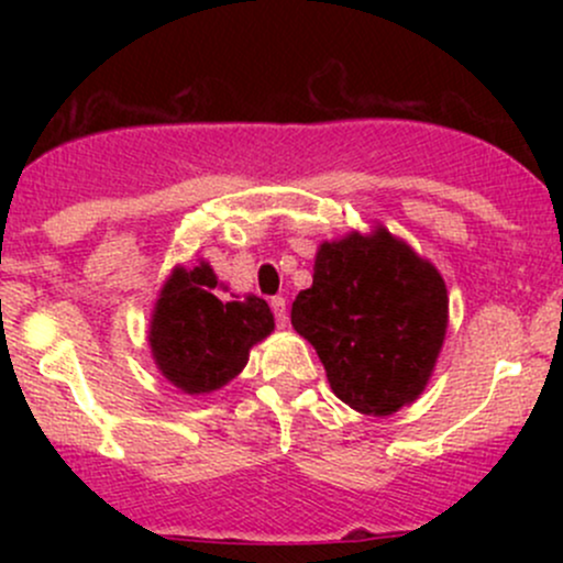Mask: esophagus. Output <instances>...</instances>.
<instances>
[{"mask_svg":"<svg viewBox=\"0 0 563 563\" xmlns=\"http://www.w3.org/2000/svg\"><path fill=\"white\" fill-rule=\"evenodd\" d=\"M269 307H273V312H275L277 328H286V322H288V318H286V299H283V296H275V299L269 301Z\"/></svg>","mask_w":563,"mask_h":563,"instance_id":"esophagus-1","label":"esophagus"}]
</instances>
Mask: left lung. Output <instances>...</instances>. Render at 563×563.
Listing matches in <instances>:
<instances>
[{
    "mask_svg": "<svg viewBox=\"0 0 563 563\" xmlns=\"http://www.w3.org/2000/svg\"><path fill=\"white\" fill-rule=\"evenodd\" d=\"M448 288L386 228L322 243L290 322L318 352L335 397L365 416L418 399L448 333Z\"/></svg>",
    "mask_w": 563,
    "mask_h": 563,
    "instance_id": "1",
    "label": "left lung"
}]
</instances>
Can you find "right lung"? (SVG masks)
Here are the masks:
<instances>
[{
	"label": "right lung",
	"instance_id": "1",
	"mask_svg": "<svg viewBox=\"0 0 563 563\" xmlns=\"http://www.w3.org/2000/svg\"><path fill=\"white\" fill-rule=\"evenodd\" d=\"M209 262L177 267L153 309V360L161 376L185 394H209L230 384L249 363L251 346L275 328L267 301L260 296L222 301Z\"/></svg>",
	"mask_w": 563,
	"mask_h": 563
}]
</instances>
